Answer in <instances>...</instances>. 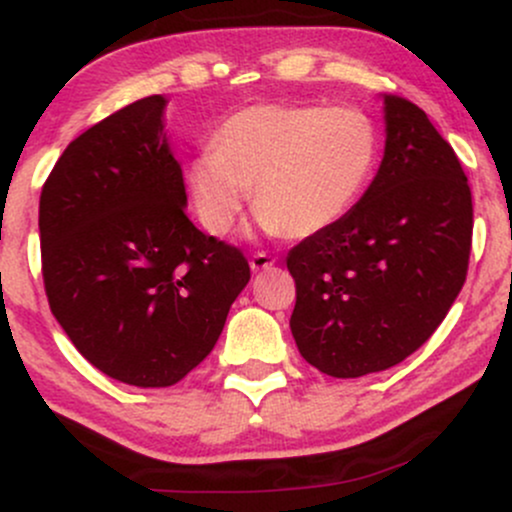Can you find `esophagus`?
<instances>
[{
  "mask_svg": "<svg viewBox=\"0 0 512 512\" xmlns=\"http://www.w3.org/2000/svg\"><path fill=\"white\" fill-rule=\"evenodd\" d=\"M274 262H276V260H274L272 255H269V252H255V255L250 257L252 272H262V269H269Z\"/></svg>",
  "mask_w": 512,
  "mask_h": 512,
  "instance_id": "1",
  "label": "esophagus"
}]
</instances>
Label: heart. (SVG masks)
<instances>
[{
  "label": "heart",
  "mask_w": 512,
  "mask_h": 512,
  "mask_svg": "<svg viewBox=\"0 0 512 512\" xmlns=\"http://www.w3.org/2000/svg\"><path fill=\"white\" fill-rule=\"evenodd\" d=\"M380 151V129L361 108L257 103L221 122L211 151L190 163L187 190L211 236L231 231L252 187L269 233L310 238L356 209Z\"/></svg>",
  "instance_id": "1"
}]
</instances>
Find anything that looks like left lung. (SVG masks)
<instances>
[{"mask_svg":"<svg viewBox=\"0 0 512 512\" xmlns=\"http://www.w3.org/2000/svg\"><path fill=\"white\" fill-rule=\"evenodd\" d=\"M385 125L383 163L356 209L286 257L293 339L332 378L402 363L467 279L474 214L460 158L407 98L387 93Z\"/></svg>","mask_w":512,"mask_h":512,"instance_id":"left-lung-1","label":"left lung"}]
</instances>
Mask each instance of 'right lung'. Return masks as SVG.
<instances>
[{
	"mask_svg": "<svg viewBox=\"0 0 512 512\" xmlns=\"http://www.w3.org/2000/svg\"><path fill=\"white\" fill-rule=\"evenodd\" d=\"M163 108L149 96L86 129L40 192L52 315L88 363L134 387L197 368L250 281L240 248L187 219Z\"/></svg>",
	"mask_w": 512,
	"mask_h": 512,
	"instance_id": "1",
	"label": "right lung"
}]
</instances>
